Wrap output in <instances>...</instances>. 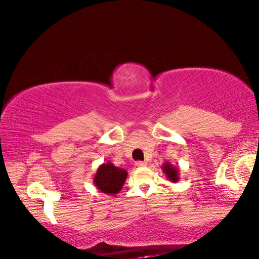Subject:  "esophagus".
Wrapping results in <instances>:
<instances>
[{
  "label": "esophagus",
  "instance_id": "esophagus-1",
  "mask_svg": "<svg viewBox=\"0 0 259 259\" xmlns=\"http://www.w3.org/2000/svg\"><path fill=\"white\" fill-rule=\"evenodd\" d=\"M136 165L138 166V167H143V166L147 165V162L146 161H137Z\"/></svg>",
  "mask_w": 259,
  "mask_h": 259
}]
</instances>
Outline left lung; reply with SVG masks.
Wrapping results in <instances>:
<instances>
[{
	"label": "left lung",
	"instance_id": "obj_1",
	"mask_svg": "<svg viewBox=\"0 0 259 259\" xmlns=\"http://www.w3.org/2000/svg\"><path fill=\"white\" fill-rule=\"evenodd\" d=\"M162 171L167 177L168 180H171L172 183H177L179 180V175H178V168L176 166L169 164L168 161H166L164 165H162Z\"/></svg>",
	"mask_w": 259,
	"mask_h": 259
}]
</instances>
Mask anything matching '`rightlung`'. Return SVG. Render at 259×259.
<instances>
[{
  "label": "right lung",
  "instance_id": "obj_1",
  "mask_svg": "<svg viewBox=\"0 0 259 259\" xmlns=\"http://www.w3.org/2000/svg\"><path fill=\"white\" fill-rule=\"evenodd\" d=\"M127 178L126 169L116 167L112 162L102 164L95 173L93 183L102 193L114 196L122 189Z\"/></svg>",
  "mask_w": 259,
  "mask_h": 259
}]
</instances>
